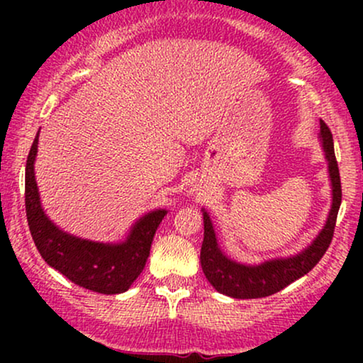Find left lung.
I'll return each mask as SVG.
<instances>
[{
	"mask_svg": "<svg viewBox=\"0 0 363 363\" xmlns=\"http://www.w3.org/2000/svg\"><path fill=\"white\" fill-rule=\"evenodd\" d=\"M320 140H323L324 155H326L329 177L333 187V205L329 210L328 222L323 230L315 237L314 242L302 252L290 257L264 261L261 264H240L232 261L220 251L216 244L213 225L210 215L203 210V223H205V239L201 245V268L208 281L220 294L228 295L234 298H261L277 294L289 286L303 274H307L320 261L324 252L328 251L329 244L335 234L336 216L341 205V179L338 170V162L335 157V145L333 135L324 121H320Z\"/></svg>",
	"mask_w": 363,
	"mask_h": 363,
	"instance_id": "obj_1",
	"label": "left lung"
}]
</instances>
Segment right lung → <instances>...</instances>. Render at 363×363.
<instances>
[{
  "instance_id": "add662e5",
  "label": "right lung",
  "mask_w": 363,
  "mask_h": 363,
  "mask_svg": "<svg viewBox=\"0 0 363 363\" xmlns=\"http://www.w3.org/2000/svg\"><path fill=\"white\" fill-rule=\"evenodd\" d=\"M37 141L39 136L32 143L25 167V211L35 247L49 266L74 285L104 295L123 294L143 272L153 235L167 211L155 210L141 216L126 240L119 244L94 242L66 234L44 215L40 206L34 176Z\"/></svg>"
}]
</instances>
